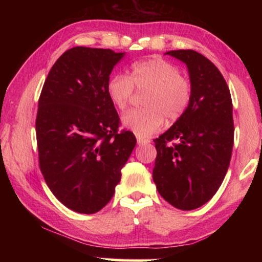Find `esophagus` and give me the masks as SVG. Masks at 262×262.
Here are the masks:
<instances>
[{"label":"esophagus","mask_w":262,"mask_h":262,"mask_svg":"<svg viewBox=\"0 0 262 262\" xmlns=\"http://www.w3.org/2000/svg\"><path fill=\"white\" fill-rule=\"evenodd\" d=\"M137 143L139 145H143V144H148V143H150V141L146 138L141 137V136H137Z\"/></svg>","instance_id":"obj_1"}]
</instances>
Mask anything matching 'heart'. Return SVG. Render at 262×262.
I'll return each instance as SVG.
<instances>
[{"label":"heart","instance_id":"heart-1","mask_svg":"<svg viewBox=\"0 0 262 262\" xmlns=\"http://www.w3.org/2000/svg\"><path fill=\"white\" fill-rule=\"evenodd\" d=\"M134 85L139 91H146L143 100L146 107L128 111L121 118V123L141 137L159 131L166 118L168 121L180 119L192 98L189 81L180 76L177 66L161 57L134 63L130 76L121 73L111 75L106 91L118 110L127 107L134 95Z\"/></svg>","mask_w":262,"mask_h":262}]
</instances>
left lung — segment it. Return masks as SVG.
Returning a JSON list of instances; mask_svg holds the SVG:
<instances>
[{"label": "left lung", "instance_id": "1", "mask_svg": "<svg viewBox=\"0 0 262 262\" xmlns=\"http://www.w3.org/2000/svg\"><path fill=\"white\" fill-rule=\"evenodd\" d=\"M186 64L192 98L186 112L156 138L152 179L161 196L180 210H194L214 195L230 164L232 101L212 62L193 50L168 51ZM171 140L178 143L171 145Z\"/></svg>", "mask_w": 262, "mask_h": 262}]
</instances>
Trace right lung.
<instances>
[{
	"instance_id": "obj_1",
	"label": "right lung",
	"mask_w": 262,
	"mask_h": 262,
	"mask_svg": "<svg viewBox=\"0 0 262 262\" xmlns=\"http://www.w3.org/2000/svg\"><path fill=\"white\" fill-rule=\"evenodd\" d=\"M125 52L76 46L57 59L42 87L35 132L39 164L53 195L78 213L112 199L136 145L118 132L119 117L106 85Z\"/></svg>"
}]
</instances>
